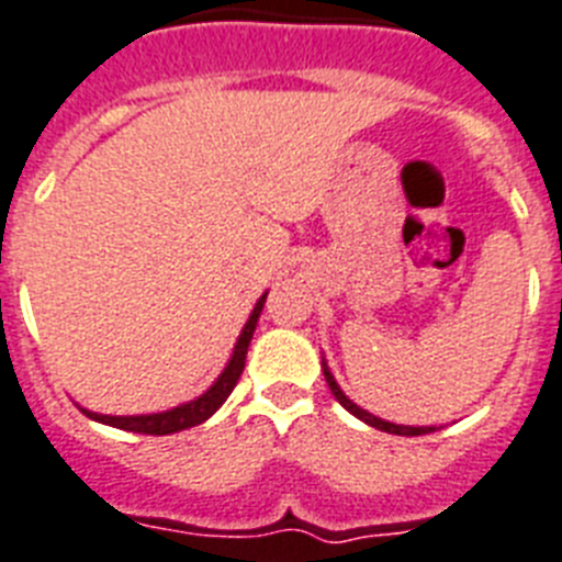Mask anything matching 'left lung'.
I'll use <instances>...</instances> for the list:
<instances>
[{
    "label": "left lung",
    "instance_id": "left-lung-1",
    "mask_svg": "<svg viewBox=\"0 0 562 562\" xmlns=\"http://www.w3.org/2000/svg\"><path fill=\"white\" fill-rule=\"evenodd\" d=\"M323 375H326V384H328V390H331V395H335V398L340 401V404H344V407L355 415V418L367 422L369 427H375V430H384V432H395V436H424V432H436V427H407V424H392V422H384V418H378V415L367 413V409H360L358 404L346 398V392L337 386L335 375L328 372L326 360H323Z\"/></svg>",
    "mask_w": 562,
    "mask_h": 562
}]
</instances>
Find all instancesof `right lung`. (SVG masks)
<instances>
[{
    "label": "right lung",
    "mask_w": 562,
    "mask_h": 562,
    "mask_svg": "<svg viewBox=\"0 0 562 562\" xmlns=\"http://www.w3.org/2000/svg\"><path fill=\"white\" fill-rule=\"evenodd\" d=\"M266 296L262 294L254 305V312H250L248 323L241 328L239 340L234 346V355L227 360L225 372L213 381L204 395H199L195 401H187L181 407H172L167 413H149V415H100L91 413V409H83L89 418L100 424H109V427H117V430H130V432H147V436H170V432H181L187 427H195V424L207 422L210 415L216 413L222 404L227 401V395L234 392L236 381H239L241 369H245V355H248L250 337H254V328H257L259 314H262V305H266Z\"/></svg>",
    "instance_id": "right-lung-1"
}]
</instances>
